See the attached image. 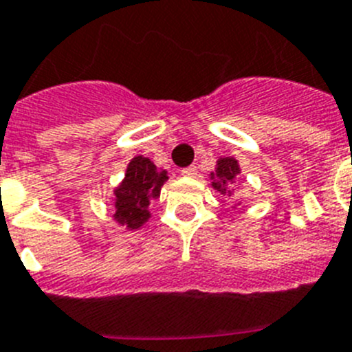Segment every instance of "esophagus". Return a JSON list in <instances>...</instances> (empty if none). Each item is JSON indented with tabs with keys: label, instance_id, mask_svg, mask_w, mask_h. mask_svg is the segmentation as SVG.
<instances>
[{
	"label": "esophagus",
	"instance_id": "1",
	"mask_svg": "<svg viewBox=\"0 0 352 352\" xmlns=\"http://www.w3.org/2000/svg\"><path fill=\"white\" fill-rule=\"evenodd\" d=\"M182 174H183V176H185V178H194L195 174H197V167H195V166L186 167V169L182 170Z\"/></svg>",
	"mask_w": 352,
	"mask_h": 352
}]
</instances>
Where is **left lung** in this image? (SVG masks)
<instances>
[{
  "mask_svg": "<svg viewBox=\"0 0 352 352\" xmlns=\"http://www.w3.org/2000/svg\"><path fill=\"white\" fill-rule=\"evenodd\" d=\"M239 173H241V167H239V162L234 157H220L214 164V170L210 173L211 188H214L220 194L232 195L231 185L236 183ZM236 206L238 204H234L232 208Z\"/></svg>",
  "mask_w": 352,
  "mask_h": 352,
  "instance_id": "8db88e82",
  "label": "left lung"
}]
</instances>
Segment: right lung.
Returning a JSON list of instances; mask_svg holds the SVG:
<instances>
[{"mask_svg":"<svg viewBox=\"0 0 352 352\" xmlns=\"http://www.w3.org/2000/svg\"><path fill=\"white\" fill-rule=\"evenodd\" d=\"M169 179L166 169H160L148 157L138 155L129 162L125 178L113 190V219L129 231L141 229L149 219V206L160 197L164 183Z\"/></svg>","mask_w":352,"mask_h":352,"instance_id":"obj_1","label":"right lung"}]
</instances>
